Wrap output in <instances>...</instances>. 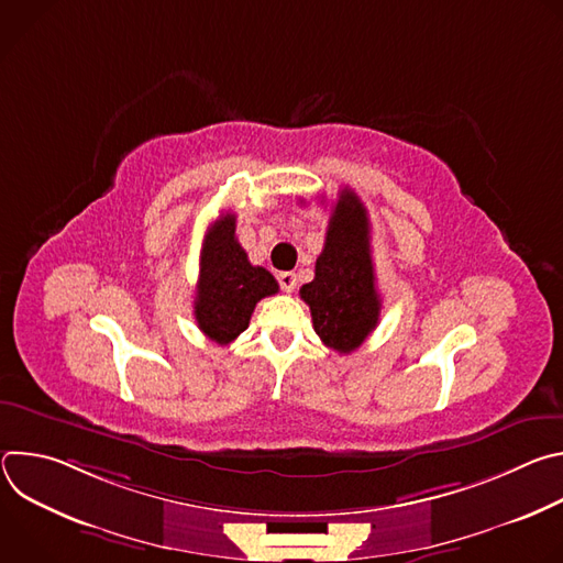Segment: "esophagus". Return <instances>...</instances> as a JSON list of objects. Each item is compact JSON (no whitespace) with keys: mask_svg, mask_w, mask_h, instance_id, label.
<instances>
[{"mask_svg":"<svg viewBox=\"0 0 563 563\" xmlns=\"http://www.w3.org/2000/svg\"><path fill=\"white\" fill-rule=\"evenodd\" d=\"M278 283L285 291H294L296 289V274L294 272H280L278 274Z\"/></svg>","mask_w":563,"mask_h":563,"instance_id":"obj_1","label":"esophagus"}]
</instances>
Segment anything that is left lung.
<instances>
[{
  "instance_id": "left-lung-1",
  "label": "left lung",
  "mask_w": 563,
  "mask_h": 563,
  "mask_svg": "<svg viewBox=\"0 0 563 563\" xmlns=\"http://www.w3.org/2000/svg\"><path fill=\"white\" fill-rule=\"evenodd\" d=\"M300 298L309 305L313 332L341 354L358 350L378 325L380 298L369 254V220L352 189L339 196L313 280L300 287Z\"/></svg>"
}]
</instances>
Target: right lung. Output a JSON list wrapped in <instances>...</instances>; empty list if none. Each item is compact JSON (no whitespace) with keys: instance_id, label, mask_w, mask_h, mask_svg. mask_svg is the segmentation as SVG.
<instances>
[{"instance_id":"1","label":"right lung","mask_w":563,"mask_h":563,"mask_svg":"<svg viewBox=\"0 0 563 563\" xmlns=\"http://www.w3.org/2000/svg\"><path fill=\"white\" fill-rule=\"evenodd\" d=\"M278 291L265 267H254L235 238V216L222 213L205 235L194 316L207 339L229 345L250 328L254 307Z\"/></svg>"}]
</instances>
